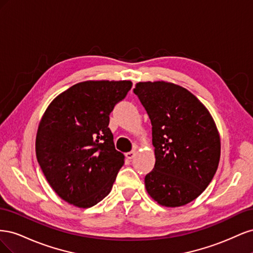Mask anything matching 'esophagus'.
Returning a JSON list of instances; mask_svg holds the SVG:
<instances>
[{
  "mask_svg": "<svg viewBox=\"0 0 253 253\" xmlns=\"http://www.w3.org/2000/svg\"><path fill=\"white\" fill-rule=\"evenodd\" d=\"M135 155H136V151H131V152L126 153V157L127 159H133L135 157Z\"/></svg>",
  "mask_w": 253,
  "mask_h": 253,
  "instance_id": "obj_1",
  "label": "esophagus"
}]
</instances>
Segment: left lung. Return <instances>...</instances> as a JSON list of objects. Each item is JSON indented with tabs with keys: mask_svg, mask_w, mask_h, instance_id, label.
<instances>
[{
	"mask_svg": "<svg viewBox=\"0 0 253 253\" xmlns=\"http://www.w3.org/2000/svg\"><path fill=\"white\" fill-rule=\"evenodd\" d=\"M134 93L152 124L155 166L145 175L149 195L165 207L194 201L211 182L220 157L219 134L209 111L186 88L139 82Z\"/></svg>",
	"mask_w": 253,
	"mask_h": 253,
	"instance_id": "8db88e82",
	"label": "left lung"
}]
</instances>
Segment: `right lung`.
<instances>
[{
  "label": "right lung",
  "instance_id": "add662e5",
  "mask_svg": "<svg viewBox=\"0 0 253 253\" xmlns=\"http://www.w3.org/2000/svg\"><path fill=\"white\" fill-rule=\"evenodd\" d=\"M131 81H84L56 97L38 127L36 154L53 191L89 208L108 195L125 155L115 149L110 114Z\"/></svg>",
  "mask_w": 253,
  "mask_h": 253
}]
</instances>
